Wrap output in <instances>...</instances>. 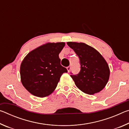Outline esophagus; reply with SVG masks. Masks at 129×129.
<instances>
[{"mask_svg":"<svg viewBox=\"0 0 129 129\" xmlns=\"http://www.w3.org/2000/svg\"><path fill=\"white\" fill-rule=\"evenodd\" d=\"M71 67H69V66L67 67V70H68V72H69L70 71H71Z\"/></svg>","mask_w":129,"mask_h":129,"instance_id":"1","label":"esophagus"}]
</instances>
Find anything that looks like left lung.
Masks as SVG:
<instances>
[{
	"label": "left lung",
	"instance_id": "left-lung-1",
	"mask_svg": "<svg viewBox=\"0 0 129 129\" xmlns=\"http://www.w3.org/2000/svg\"><path fill=\"white\" fill-rule=\"evenodd\" d=\"M80 58L81 70L71 75L76 86L89 95L101 91L108 83L110 69L105 59L97 50L84 43L68 42Z\"/></svg>",
	"mask_w": 129,
	"mask_h": 129
}]
</instances>
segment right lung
<instances>
[{
    "mask_svg": "<svg viewBox=\"0 0 129 129\" xmlns=\"http://www.w3.org/2000/svg\"><path fill=\"white\" fill-rule=\"evenodd\" d=\"M65 43H47L29 52L21 63L20 73L24 87L38 97H45L55 90L67 69L58 56Z\"/></svg>",
    "mask_w": 129,
    "mask_h": 129,
    "instance_id": "right-lung-1",
    "label": "right lung"
}]
</instances>
